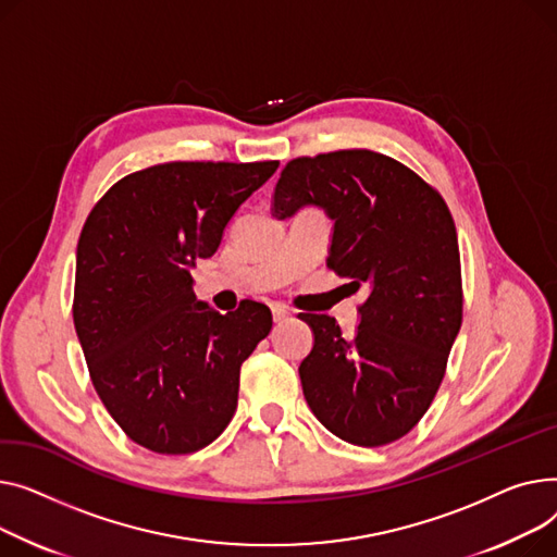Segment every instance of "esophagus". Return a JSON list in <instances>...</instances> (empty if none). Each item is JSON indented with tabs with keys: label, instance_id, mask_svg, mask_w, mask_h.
<instances>
[{
	"label": "esophagus",
	"instance_id": "1",
	"mask_svg": "<svg viewBox=\"0 0 557 557\" xmlns=\"http://www.w3.org/2000/svg\"><path fill=\"white\" fill-rule=\"evenodd\" d=\"M272 317H274V321H287L289 317H292V312L285 308V306H281V304H274L272 306Z\"/></svg>",
	"mask_w": 557,
	"mask_h": 557
}]
</instances>
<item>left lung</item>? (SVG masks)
Instances as JSON below:
<instances>
[{
	"instance_id": "left-lung-1",
	"label": "left lung",
	"mask_w": 557,
	"mask_h": 557,
	"mask_svg": "<svg viewBox=\"0 0 557 557\" xmlns=\"http://www.w3.org/2000/svg\"><path fill=\"white\" fill-rule=\"evenodd\" d=\"M304 207L335 222L329 268L367 289L352 339L329 314H301L314 333L299 367L306 403L346 443H394L430 409L461 331L451 213L405 163L357 148L287 161L272 211L285 220Z\"/></svg>"
}]
</instances>
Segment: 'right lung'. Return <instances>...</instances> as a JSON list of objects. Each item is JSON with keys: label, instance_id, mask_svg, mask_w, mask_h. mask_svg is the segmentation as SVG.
<instances>
[{"label": "right lung", "instance_id": "add662e5", "mask_svg": "<svg viewBox=\"0 0 557 557\" xmlns=\"http://www.w3.org/2000/svg\"><path fill=\"white\" fill-rule=\"evenodd\" d=\"M278 161H171L119 180L76 249L74 325L91 384L119 428L157 454L213 443L238 407L240 367L272 331L265 304L220 314L190 270Z\"/></svg>", "mask_w": 557, "mask_h": 557}]
</instances>
